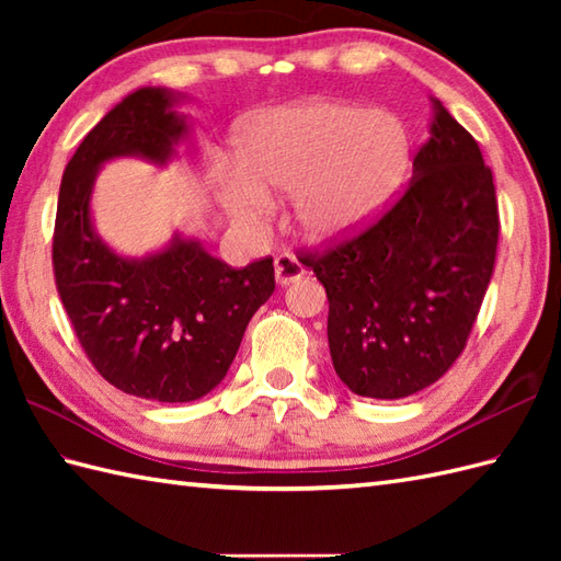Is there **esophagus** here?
<instances>
[{
    "label": "esophagus",
    "mask_w": 561,
    "mask_h": 561,
    "mask_svg": "<svg viewBox=\"0 0 561 561\" xmlns=\"http://www.w3.org/2000/svg\"><path fill=\"white\" fill-rule=\"evenodd\" d=\"M304 272L306 270L301 262L289 253H282L274 257V277H277V284H282V287H287V284L301 279Z\"/></svg>",
    "instance_id": "obj_1"
}]
</instances>
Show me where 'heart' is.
Segmentation results:
<instances>
[{
    "instance_id": "1",
    "label": "heart",
    "mask_w": 561,
    "mask_h": 561,
    "mask_svg": "<svg viewBox=\"0 0 561 561\" xmlns=\"http://www.w3.org/2000/svg\"><path fill=\"white\" fill-rule=\"evenodd\" d=\"M238 171L219 175L231 219L255 226L274 193L291 195L294 219L311 243L330 245L368 229L412 165V137L390 111L332 99L282 105L250 117L233 137Z\"/></svg>"
}]
</instances>
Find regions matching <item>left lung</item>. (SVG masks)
I'll use <instances>...</instances> for the list:
<instances>
[{
  "label": "left lung",
  "mask_w": 561,
  "mask_h": 561,
  "mask_svg": "<svg viewBox=\"0 0 561 561\" xmlns=\"http://www.w3.org/2000/svg\"><path fill=\"white\" fill-rule=\"evenodd\" d=\"M496 241L492 171L468 129L432 99L408 193L362 236L304 257L328 294V344L342 383L378 400L436 383L480 313Z\"/></svg>",
  "instance_id": "left-lung-1"
}]
</instances>
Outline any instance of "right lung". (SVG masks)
Returning a JSON list of instances; mask_svg holds the SVG:
<instances>
[{
    "label": "right lung",
    "mask_w": 561,
    "mask_h": 561,
    "mask_svg": "<svg viewBox=\"0 0 561 561\" xmlns=\"http://www.w3.org/2000/svg\"><path fill=\"white\" fill-rule=\"evenodd\" d=\"M183 93L141 87L83 137L59 185L53 265L59 299L96 371L127 396L193 402L217 388L243 332L274 291L272 257L233 270L175 231L145 257L117 253L93 224L108 161L171 163L190 137Z\"/></svg>",
    "instance_id": "add662e5"
}]
</instances>
